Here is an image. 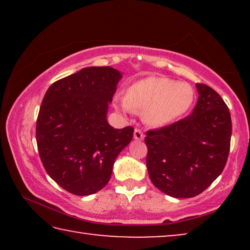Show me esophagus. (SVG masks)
<instances>
[{"mask_svg": "<svg viewBox=\"0 0 250 250\" xmlns=\"http://www.w3.org/2000/svg\"><path fill=\"white\" fill-rule=\"evenodd\" d=\"M133 137H134V139L135 140H143V138H145V134H143V132H142V130H140V129H135L134 130V133H133Z\"/></svg>", "mask_w": 250, "mask_h": 250, "instance_id": "obj_1", "label": "esophagus"}]
</instances>
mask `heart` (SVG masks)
<instances>
[{"label":"heart","instance_id":"b5f03b06","mask_svg":"<svg viewBox=\"0 0 250 250\" xmlns=\"http://www.w3.org/2000/svg\"><path fill=\"white\" fill-rule=\"evenodd\" d=\"M194 101L193 88L167 77L151 76L133 83L125 99H116V107L125 112L143 113L147 125L164 126L188 112Z\"/></svg>","mask_w":250,"mask_h":250}]
</instances>
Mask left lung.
<instances>
[{
  "label": "left lung",
  "instance_id": "obj_1",
  "mask_svg": "<svg viewBox=\"0 0 250 250\" xmlns=\"http://www.w3.org/2000/svg\"><path fill=\"white\" fill-rule=\"evenodd\" d=\"M192 113L161 129L146 131V167L160 191L176 198L194 197L221 175L229 154V109L213 88L196 83Z\"/></svg>",
  "mask_w": 250,
  "mask_h": 250
}]
</instances>
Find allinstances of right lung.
I'll use <instances>...</instances> for the list:
<instances>
[{"instance_id": "1", "label": "right lung", "mask_w": 250, "mask_h": 250, "mask_svg": "<svg viewBox=\"0 0 250 250\" xmlns=\"http://www.w3.org/2000/svg\"><path fill=\"white\" fill-rule=\"evenodd\" d=\"M112 67H87L50 84L36 121L40 158L48 175L75 195L104 188L132 126L108 124V104L121 79Z\"/></svg>"}]
</instances>
